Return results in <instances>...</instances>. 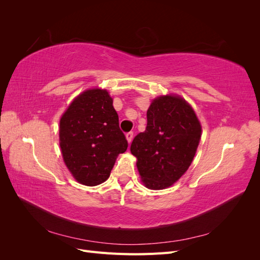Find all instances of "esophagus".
<instances>
[{
  "instance_id": "obj_1",
  "label": "esophagus",
  "mask_w": 260,
  "mask_h": 260,
  "mask_svg": "<svg viewBox=\"0 0 260 260\" xmlns=\"http://www.w3.org/2000/svg\"><path fill=\"white\" fill-rule=\"evenodd\" d=\"M125 138H127L128 143L132 142V139H133V132H128L127 135H125Z\"/></svg>"
}]
</instances>
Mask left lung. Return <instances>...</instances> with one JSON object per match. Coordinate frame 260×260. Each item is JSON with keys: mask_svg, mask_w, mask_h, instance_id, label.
<instances>
[{"mask_svg": "<svg viewBox=\"0 0 260 260\" xmlns=\"http://www.w3.org/2000/svg\"><path fill=\"white\" fill-rule=\"evenodd\" d=\"M146 116V129L133 139L130 151L137 157L145 186L162 190L177 182L190 167L202 127L193 108L179 95L153 100Z\"/></svg>", "mask_w": 260, "mask_h": 260, "instance_id": "left-lung-1", "label": "left lung"}]
</instances>
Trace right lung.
Masks as SVG:
<instances>
[{
	"label": "right lung",
	"mask_w": 260,
	"mask_h": 260,
	"mask_svg": "<svg viewBox=\"0 0 260 260\" xmlns=\"http://www.w3.org/2000/svg\"><path fill=\"white\" fill-rule=\"evenodd\" d=\"M59 145L78 182L94 186L108 179L117 156L127 151L128 141L106 90H86L73 101L60 118Z\"/></svg>",
	"instance_id": "right-lung-1"
}]
</instances>
